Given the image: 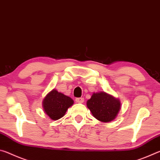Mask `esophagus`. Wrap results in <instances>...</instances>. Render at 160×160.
<instances>
[{
    "instance_id": "obj_1",
    "label": "esophagus",
    "mask_w": 160,
    "mask_h": 160,
    "mask_svg": "<svg viewBox=\"0 0 160 160\" xmlns=\"http://www.w3.org/2000/svg\"><path fill=\"white\" fill-rule=\"evenodd\" d=\"M75 102H76L77 103H83L84 98L83 97H78V98L75 99Z\"/></svg>"
}]
</instances>
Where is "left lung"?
I'll list each match as a JSON object with an SVG mask.
<instances>
[{"label": "left lung", "mask_w": 160, "mask_h": 160, "mask_svg": "<svg viewBox=\"0 0 160 160\" xmlns=\"http://www.w3.org/2000/svg\"><path fill=\"white\" fill-rule=\"evenodd\" d=\"M87 106L97 120L109 122L117 116L121 108V103L112 95L101 92L94 93L87 102Z\"/></svg>", "instance_id": "1"}]
</instances>
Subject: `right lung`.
Masks as SVG:
<instances>
[{"label": "right lung", "mask_w": 160, "mask_h": 160, "mask_svg": "<svg viewBox=\"0 0 160 160\" xmlns=\"http://www.w3.org/2000/svg\"><path fill=\"white\" fill-rule=\"evenodd\" d=\"M72 104L73 100L56 90L51 91L43 100L44 112L53 120L63 117Z\"/></svg>", "instance_id": "1"}]
</instances>
